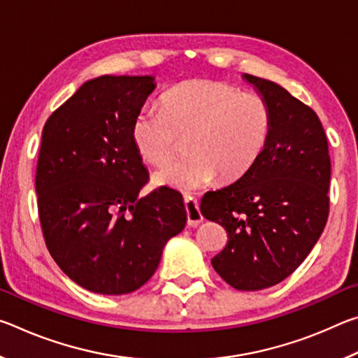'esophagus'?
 Instances as JSON below:
<instances>
[{"label":"esophagus","mask_w":358,"mask_h":358,"mask_svg":"<svg viewBox=\"0 0 358 358\" xmlns=\"http://www.w3.org/2000/svg\"><path fill=\"white\" fill-rule=\"evenodd\" d=\"M185 208H186V216H187V226L189 227H196L202 222L203 216L201 213V208H199L197 199H194L191 196L185 197Z\"/></svg>","instance_id":"1"}]
</instances>
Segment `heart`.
Wrapping results in <instances>:
<instances>
[{
	"mask_svg": "<svg viewBox=\"0 0 358 358\" xmlns=\"http://www.w3.org/2000/svg\"><path fill=\"white\" fill-rule=\"evenodd\" d=\"M162 110L143 107L131 136L150 164L173 156L178 136H189L191 156L157 169V186L191 192L222 181H237L257 164L271 134V112L257 94L241 93L217 80H187L162 94Z\"/></svg>",
	"mask_w": 358,
	"mask_h": 358,
	"instance_id": "1",
	"label": "heart"
}]
</instances>
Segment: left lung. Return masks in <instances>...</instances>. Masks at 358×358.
I'll list each match as a JSON object with an SVG mask.
<instances>
[{
    "instance_id": "obj_1",
    "label": "left lung",
    "mask_w": 358,
    "mask_h": 358,
    "mask_svg": "<svg viewBox=\"0 0 358 358\" xmlns=\"http://www.w3.org/2000/svg\"><path fill=\"white\" fill-rule=\"evenodd\" d=\"M241 77L270 107V141L245 177L205 194L201 211L229 237L211 259L216 273L238 290H260L286 280L317 243L329 217L330 156L313 108L275 82Z\"/></svg>"
}]
</instances>
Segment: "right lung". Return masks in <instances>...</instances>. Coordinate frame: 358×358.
Masks as SVG:
<instances>
[{"mask_svg": "<svg viewBox=\"0 0 358 358\" xmlns=\"http://www.w3.org/2000/svg\"><path fill=\"white\" fill-rule=\"evenodd\" d=\"M153 76L85 82L42 129L36 194L48 252L78 286L123 295L147 282L169 240L186 226L181 194L148 180L131 136Z\"/></svg>", "mask_w": 358, "mask_h": 358, "instance_id": "right-lung-1", "label": "right lung"}]
</instances>
